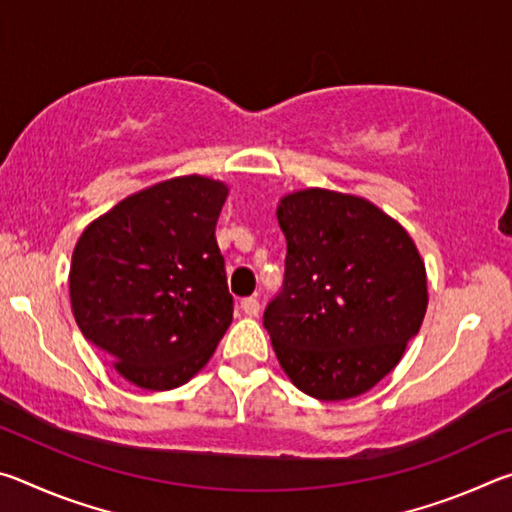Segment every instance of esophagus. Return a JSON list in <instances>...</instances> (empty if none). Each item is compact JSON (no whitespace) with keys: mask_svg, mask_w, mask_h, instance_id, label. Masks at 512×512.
<instances>
[{"mask_svg":"<svg viewBox=\"0 0 512 512\" xmlns=\"http://www.w3.org/2000/svg\"><path fill=\"white\" fill-rule=\"evenodd\" d=\"M241 309H244L246 316H257L259 314V300L257 298H244V300H241Z\"/></svg>","mask_w":512,"mask_h":512,"instance_id":"34e87169","label":"esophagus"}]
</instances>
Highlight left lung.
<instances>
[{
	"label": "left lung",
	"instance_id": "left-lung-1",
	"mask_svg": "<svg viewBox=\"0 0 512 512\" xmlns=\"http://www.w3.org/2000/svg\"><path fill=\"white\" fill-rule=\"evenodd\" d=\"M284 287L264 311L282 370L316 400L370 391L427 314V271L400 223L361 196L309 187L280 198Z\"/></svg>",
	"mask_w": 512,
	"mask_h": 512
}]
</instances>
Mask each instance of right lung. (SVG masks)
<instances>
[{
	"label": "right lung",
	"instance_id": "obj_1",
	"mask_svg": "<svg viewBox=\"0 0 512 512\" xmlns=\"http://www.w3.org/2000/svg\"><path fill=\"white\" fill-rule=\"evenodd\" d=\"M221 180L178 176L126 196L76 241L69 300L85 339L121 377L171 391L201 370L232 323L216 221Z\"/></svg>",
	"mask_w": 512,
	"mask_h": 512
}]
</instances>
